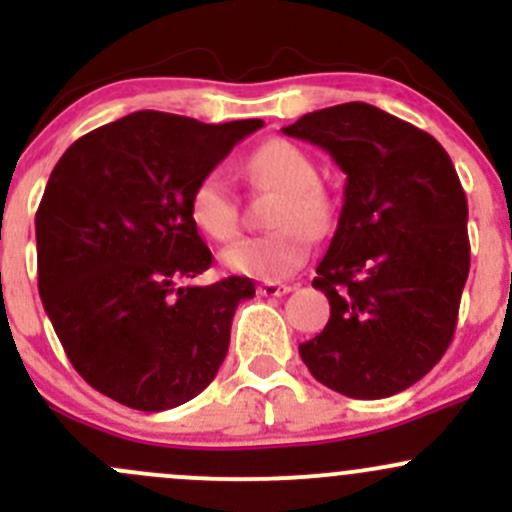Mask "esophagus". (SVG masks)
Returning <instances> with one entry per match:
<instances>
[{"label":"esophagus","mask_w":512,"mask_h":512,"mask_svg":"<svg viewBox=\"0 0 512 512\" xmlns=\"http://www.w3.org/2000/svg\"><path fill=\"white\" fill-rule=\"evenodd\" d=\"M287 292H292V287L282 285V282H262V285H257V294L260 297H282Z\"/></svg>","instance_id":"1"}]
</instances>
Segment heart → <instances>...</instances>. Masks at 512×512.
<instances>
[{"label":"heart","mask_w":512,"mask_h":512,"mask_svg":"<svg viewBox=\"0 0 512 512\" xmlns=\"http://www.w3.org/2000/svg\"><path fill=\"white\" fill-rule=\"evenodd\" d=\"M255 188L277 190L270 223L277 230L240 237L223 250V265L235 275L277 282L292 275L309 255V236L324 235L332 225V200L317 183V165L289 141H267L242 165ZM193 225L210 240L225 242L240 227V203L230 180L210 170L193 185L188 198Z\"/></svg>","instance_id":"b5f03b06"}]
</instances>
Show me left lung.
<instances>
[{
  "label": "left lung",
  "mask_w": 512,
  "mask_h": 512,
  "mask_svg": "<svg viewBox=\"0 0 512 512\" xmlns=\"http://www.w3.org/2000/svg\"><path fill=\"white\" fill-rule=\"evenodd\" d=\"M287 136L324 148L347 173L344 205L312 287L329 322L299 356L352 399H386L441 361L471 270L468 203L441 143L352 101L307 113Z\"/></svg>",
  "instance_id": "8db88e82"
}]
</instances>
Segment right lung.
Returning a JSON list of instances; mask_svg holds the SVG:
<instances>
[{"label": "right lung", "mask_w": 512, "mask_h": 512, "mask_svg": "<svg viewBox=\"0 0 512 512\" xmlns=\"http://www.w3.org/2000/svg\"><path fill=\"white\" fill-rule=\"evenodd\" d=\"M262 126L136 111L81 136L51 170L36 210L39 294L74 369L108 399L175 409L218 374L255 285L183 287L213 265L188 198Z\"/></svg>", "instance_id": "1"}]
</instances>
